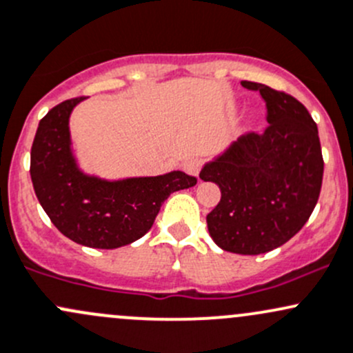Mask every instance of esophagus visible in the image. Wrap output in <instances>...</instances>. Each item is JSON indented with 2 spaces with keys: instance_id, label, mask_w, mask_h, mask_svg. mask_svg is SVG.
Wrapping results in <instances>:
<instances>
[{
  "instance_id": "obj_1",
  "label": "esophagus",
  "mask_w": 353,
  "mask_h": 353,
  "mask_svg": "<svg viewBox=\"0 0 353 353\" xmlns=\"http://www.w3.org/2000/svg\"><path fill=\"white\" fill-rule=\"evenodd\" d=\"M201 165H203L201 159L192 157V159H189V161L184 162V170H186L188 174H191V176H198L199 170H201Z\"/></svg>"
}]
</instances>
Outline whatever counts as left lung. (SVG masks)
I'll use <instances>...</instances> for the list:
<instances>
[{
  "label": "left lung",
  "mask_w": 353,
  "mask_h": 353,
  "mask_svg": "<svg viewBox=\"0 0 353 353\" xmlns=\"http://www.w3.org/2000/svg\"><path fill=\"white\" fill-rule=\"evenodd\" d=\"M265 103L264 132H247L199 177L220 186L206 223L226 252L259 255L288 242L310 220L323 183L318 127L303 103L265 84L242 81Z\"/></svg>",
  "instance_id": "8db88e82"
}]
</instances>
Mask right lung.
<instances>
[{
    "mask_svg": "<svg viewBox=\"0 0 353 353\" xmlns=\"http://www.w3.org/2000/svg\"><path fill=\"white\" fill-rule=\"evenodd\" d=\"M72 98L40 120L30 152L33 189L55 228L72 242L91 248H118L143 236L162 203L198 179L181 170L157 177L101 181L77 169L70 152L69 114Z\"/></svg>",
    "mask_w": 353,
    "mask_h": 353,
    "instance_id": "obj_1",
    "label": "right lung"
}]
</instances>
